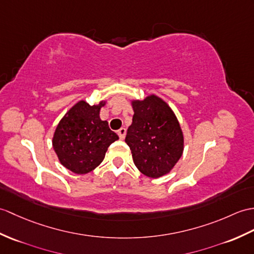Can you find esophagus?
<instances>
[{"instance_id": "34e87169", "label": "esophagus", "mask_w": 254, "mask_h": 254, "mask_svg": "<svg viewBox=\"0 0 254 254\" xmlns=\"http://www.w3.org/2000/svg\"><path fill=\"white\" fill-rule=\"evenodd\" d=\"M126 134H127V129L125 127H121L119 131H118V135H119L120 139H125Z\"/></svg>"}]
</instances>
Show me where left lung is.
Instances as JSON below:
<instances>
[{
  "label": "left lung",
  "instance_id": "8db88e82",
  "mask_svg": "<svg viewBox=\"0 0 254 254\" xmlns=\"http://www.w3.org/2000/svg\"><path fill=\"white\" fill-rule=\"evenodd\" d=\"M134 116L126 143L133 161L144 175L158 179L168 174L184 150V136L178 118L163 99L149 95L132 100Z\"/></svg>",
  "mask_w": 254,
  "mask_h": 254
}]
</instances>
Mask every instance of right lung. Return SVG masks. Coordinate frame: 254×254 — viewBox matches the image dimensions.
Masks as SVG:
<instances>
[{
    "label": "right lung",
    "mask_w": 254,
    "mask_h": 254,
    "mask_svg": "<svg viewBox=\"0 0 254 254\" xmlns=\"http://www.w3.org/2000/svg\"><path fill=\"white\" fill-rule=\"evenodd\" d=\"M106 102L90 105L80 100L58 123L53 148L63 166L75 174H86L103 162L110 144L119 139L107 121L99 118Z\"/></svg>",
    "instance_id": "add662e5"
}]
</instances>
